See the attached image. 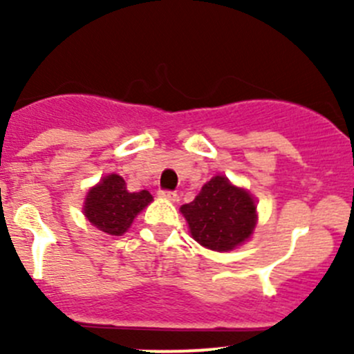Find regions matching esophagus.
<instances>
[{
    "mask_svg": "<svg viewBox=\"0 0 354 354\" xmlns=\"http://www.w3.org/2000/svg\"><path fill=\"white\" fill-rule=\"evenodd\" d=\"M159 197L164 198V200H171V202H174V200L178 198V195L174 194V192H171V190H159Z\"/></svg>",
    "mask_w": 354,
    "mask_h": 354,
    "instance_id": "esophagus-1",
    "label": "esophagus"
}]
</instances>
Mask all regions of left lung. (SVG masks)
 I'll return each mask as SVG.
<instances>
[{"instance_id": "1", "label": "left lung", "mask_w": 354, "mask_h": 354, "mask_svg": "<svg viewBox=\"0 0 354 354\" xmlns=\"http://www.w3.org/2000/svg\"><path fill=\"white\" fill-rule=\"evenodd\" d=\"M195 241L216 252L236 248L250 238L257 223V205L248 192L224 176L205 183L194 202L181 207Z\"/></svg>"}]
</instances>
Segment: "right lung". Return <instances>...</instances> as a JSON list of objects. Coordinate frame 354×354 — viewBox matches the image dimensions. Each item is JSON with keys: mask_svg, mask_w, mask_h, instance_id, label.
Returning a JSON list of instances; mask_svg holds the SVG:
<instances>
[{"mask_svg": "<svg viewBox=\"0 0 354 354\" xmlns=\"http://www.w3.org/2000/svg\"><path fill=\"white\" fill-rule=\"evenodd\" d=\"M151 202L152 195L147 190L128 192L123 178L109 174L88 192L84 214L102 233L121 236L135 216Z\"/></svg>", "mask_w": 354, "mask_h": 354, "instance_id": "1", "label": "right lung"}]
</instances>
